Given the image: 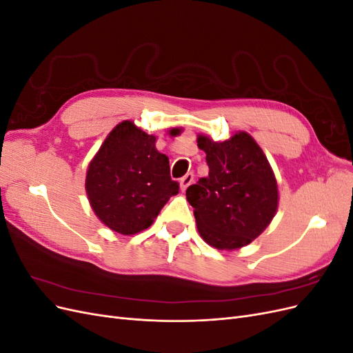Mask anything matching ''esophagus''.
<instances>
[{"instance_id": "esophagus-1", "label": "esophagus", "mask_w": 353, "mask_h": 353, "mask_svg": "<svg viewBox=\"0 0 353 353\" xmlns=\"http://www.w3.org/2000/svg\"><path fill=\"white\" fill-rule=\"evenodd\" d=\"M194 181V175L193 174H187V175H184L183 178H181V181H179V187H181V191H185L190 185H191V183H193Z\"/></svg>"}]
</instances>
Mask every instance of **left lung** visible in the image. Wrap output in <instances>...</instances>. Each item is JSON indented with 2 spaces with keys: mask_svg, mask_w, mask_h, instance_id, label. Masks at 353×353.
I'll return each mask as SVG.
<instances>
[{
  "mask_svg": "<svg viewBox=\"0 0 353 353\" xmlns=\"http://www.w3.org/2000/svg\"><path fill=\"white\" fill-rule=\"evenodd\" d=\"M209 175L187 188L200 237L218 250H236L258 239L279 209L274 170L253 137L239 131L225 141L199 134Z\"/></svg>",
  "mask_w": 353,
  "mask_h": 353,
  "instance_id": "obj_1",
  "label": "left lung"
}]
</instances>
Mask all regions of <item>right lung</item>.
Listing matches in <instances>:
<instances>
[{
  "label": "right lung",
  "instance_id": "right-lung-1",
  "mask_svg": "<svg viewBox=\"0 0 353 353\" xmlns=\"http://www.w3.org/2000/svg\"><path fill=\"white\" fill-rule=\"evenodd\" d=\"M181 128H172L178 135ZM169 159L156 137L134 122L116 125L87 169L85 191L97 218L112 231L131 236L152 225L179 185L170 179Z\"/></svg>",
  "mask_w": 353,
  "mask_h": 353
}]
</instances>
